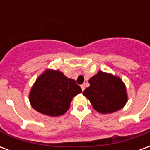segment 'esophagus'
<instances>
[{
  "instance_id": "obj_1",
  "label": "esophagus",
  "mask_w": 150,
  "mask_h": 150,
  "mask_svg": "<svg viewBox=\"0 0 150 150\" xmlns=\"http://www.w3.org/2000/svg\"><path fill=\"white\" fill-rule=\"evenodd\" d=\"M81 89H82V91H84V89H85V85L84 84L81 85Z\"/></svg>"
}]
</instances>
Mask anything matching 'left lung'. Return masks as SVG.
I'll return each instance as SVG.
<instances>
[{
	"mask_svg": "<svg viewBox=\"0 0 150 150\" xmlns=\"http://www.w3.org/2000/svg\"><path fill=\"white\" fill-rule=\"evenodd\" d=\"M90 86L83 92L95 110L106 114L121 109L128 101L125 84L122 79L102 71L89 79Z\"/></svg>",
	"mask_w": 150,
	"mask_h": 150,
	"instance_id": "left-lung-1",
	"label": "left lung"
}]
</instances>
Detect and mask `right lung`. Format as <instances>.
<instances>
[{"label": "right lung", "instance_id": "1", "mask_svg": "<svg viewBox=\"0 0 150 150\" xmlns=\"http://www.w3.org/2000/svg\"><path fill=\"white\" fill-rule=\"evenodd\" d=\"M82 92L75 80L58 70L47 69L38 77L31 88L29 100L38 112L49 116L67 112L72 99Z\"/></svg>", "mask_w": 150, "mask_h": 150}]
</instances>
